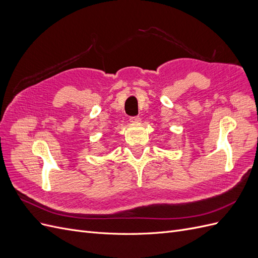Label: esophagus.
Returning <instances> with one entry per match:
<instances>
[{
  "mask_svg": "<svg viewBox=\"0 0 258 258\" xmlns=\"http://www.w3.org/2000/svg\"><path fill=\"white\" fill-rule=\"evenodd\" d=\"M130 121L132 123H139L140 121H141V118H140L139 116H134V117H130Z\"/></svg>",
  "mask_w": 258,
  "mask_h": 258,
  "instance_id": "34e87169",
  "label": "esophagus"
}]
</instances>
